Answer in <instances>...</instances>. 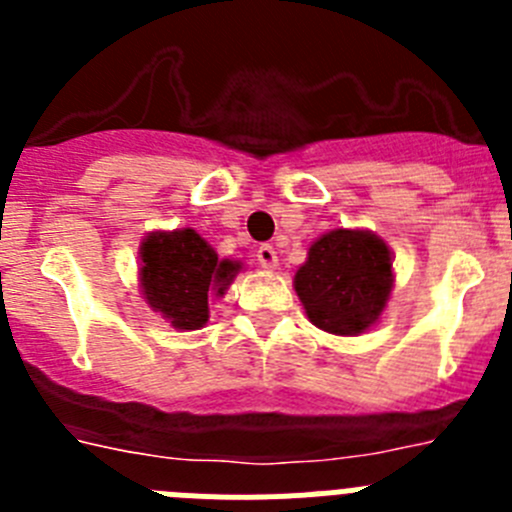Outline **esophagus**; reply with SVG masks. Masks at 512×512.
<instances>
[{"label": "esophagus", "mask_w": 512, "mask_h": 512, "mask_svg": "<svg viewBox=\"0 0 512 512\" xmlns=\"http://www.w3.org/2000/svg\"><path fill=\"white\" fill-rule=\"evenodd\" d=\"M256 259H259V264L264 266V269H274V266L279 264V256L271 243H261L259 251H256Z\"/></svg>", "instance_id": "esophagus-1"}]
</instances>
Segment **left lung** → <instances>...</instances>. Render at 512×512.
<instances>
[{"instance_id":"left-lung-1","label":"left lung","mask_w":512,"mask_h":512,"mask_svg":"<svg viewBox=\"0 0 512 512\" xmlns=\"http://www.w3.org/2000/svg\"><path fill=\"white\" fill-rule=\"evenodd\" d=\"M295 289L312 325L336 336H356L387 305L390 248L366 230H330L307 251V261L295 274Z\"/></svg>"}]
</instances>
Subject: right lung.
Masks as SVG:
<instances>
[{
	"mask_svg": "<svg viewBox=\"0 0 512 512\" xmlns=\"http://www.w3.org/2000/svg\"><path fill=\"white\" fill-rule=\"evenodd\" d=\"M140 287L148 305L174 328L197 330L207 323V295H223L241 264L220 261L192 228L153 233L140 246Z\"/></svg>",
	"mask_w": 512,
	"mask_h": 512,
	"instance_id": "1",
	"label": "right lung"
}]
</instances>
